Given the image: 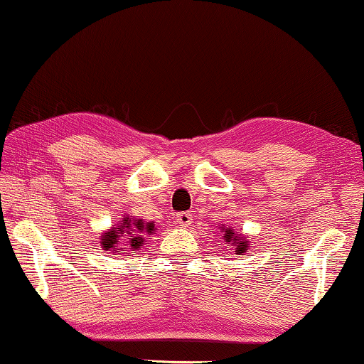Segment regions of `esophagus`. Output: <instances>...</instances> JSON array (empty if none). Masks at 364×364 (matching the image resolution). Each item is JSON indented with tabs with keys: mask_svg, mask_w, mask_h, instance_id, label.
<instances>
[{
	"mask_svg": "<svg viewBox=\"0 0 364 364\" xmlns=\"http://www.w3.org/2000/svg\"><path fill=\"white\" fill-rule=\"evenodd\" d=\"M176 220H177V223H178V225L183 226V228H187V226H191V225L193 223V217H192V213H188V212L177 213Z\"/></svg>",
	"mask_w": 364,
	"mask_h": 364,
	"instance_id": "esophagus-1",
	"label": "esophagus"
}]
</instances>
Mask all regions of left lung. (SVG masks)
<instances>
[{
  "label": "left lung",
  "instance_id": "obj_1",
  "mask_svg": "<svg viewBox=\"0 0 364 364\" xmlns=\"http://www.w3.org/2000/svg\"><path fill=\"white\" fill-rule=\"evenodd\" d=\"M225 230V240L231 245H236V252H245L246 251V241L241 235H235V231L226 226Z\"/></svg>",
  "mask_w": 364,
  "mask_h": 364
}]
</instances>
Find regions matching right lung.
Instances as JSON below:
<instances>
[{
    "label": "right lung",
    "mask_w": 364,
    "mask_h": 364,
    "mask_svg": "<svg viewBox=\"0 0 364 364\" xmlns=\"http://www.w3.org/2000/svg\"><path fill=\"white\" fill-rule=\"evenodd\" d=\"M152 231H154V223H144L139 218L131 220L129 217H126L119 225H113L112 230L103 233L100 243H102L105 251H113L119 255L123 251L138 250L139 246H143V235H149Z\"/></svg>",
    "instance_id": "add662e5"
}]
</instances>
